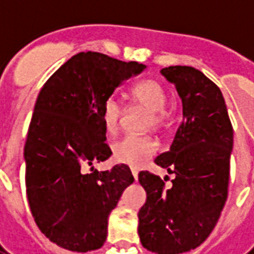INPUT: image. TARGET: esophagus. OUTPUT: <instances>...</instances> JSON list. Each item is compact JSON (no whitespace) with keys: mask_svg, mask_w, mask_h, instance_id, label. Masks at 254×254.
<instances>
[{"mask_svg":"<svg viewBox=\"0 0 254 254\" xmlns=\"http://www.w3.org/2000/svg\"><path fill=\"white\" fill-rule=\"evenodd\" d=\"M132 174H133V178H134V180H137V178H138V171L136 170V169H132Z\"/></svg>","mask_w":254,"mask_h":254,"instance_id":"obj_1","label":"esophagus"}]
</instances>
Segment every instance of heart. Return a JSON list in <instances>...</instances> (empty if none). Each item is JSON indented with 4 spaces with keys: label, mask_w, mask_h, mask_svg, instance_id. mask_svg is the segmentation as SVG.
<instances>
[{
    "label": "heart",
    "mask_w": 254,
    "mask_h": 254,
    "mask_svg": "<svg viewBox=\"0 0 254 254\" xmlns=\"http://www.w3.org/2000/svg\"><path fill=\"white\" fill-rule=\"evenodd\" d=\"M130 98L134 105L147 109V127H163L167 122V91L155 78H144L132 87ZM100 118L109 132H114L124 114V105L114 95H107L99 106ZM156 151V143L147 134H125L113 144V158L124 165L140 167Z\"/></svg>",
    "instance_id": "obj_1"
}]
</instances>
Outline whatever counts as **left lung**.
Returning <instances> with one entry per match:
<instances>
[{
  "label": "left lung",
  "mask_w": 254,
  "mask_h": 254,
  "mask_svg": "<svg viewBox=\"0 0 254 254\" xmlns=\"http://www.w3.org/2000/svg\"><path fill=\"white\" fill-rule=\"evenodd\" d=\"M162 74L176 84L184 120L170 149L154 162L176 178L166 189L159 176L138 173L147 191L138 235L149 252L180 254L207 240L227 200L233 125L219 87L198 69L177 65Z\"/></svg>",
  "instance_id": "8db88e82"
}]
</instances>
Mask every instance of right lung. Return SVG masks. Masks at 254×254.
Listing matches in <instances>:
<instances>
[{
	"mask_svg": "<svg viewBox=\"0 0 254 254\" xmlns=\"http://www.w3.org/2000/svg\"><path fill=\"white\" fill-rule=\"evenodd\" d=\"M96 52L78 53L43 84L24 145L25 189L36 226L49 240L85 253L103 245L107 218L133 178L127 165L98 171L110 158L99 106L120 84L143 70Z\"/></svg>",
	"mask_w": 254,
	"mask_h": 254,
	"instance_id": "1",
	"label": "right lung"
}]
</instances>
